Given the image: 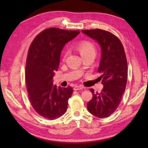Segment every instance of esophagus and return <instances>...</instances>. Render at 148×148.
<instances>
[{"label": "esophagus", "instance_id": "1", "mask_svg": "<svg viewBox=\"0 0 148 148\" xmlns=\"http://www.w3.org/2000/svg\"><path fill=\"white\" fill-rule=\"evenodd\" d=\"M83 88V86H75L74 88V90H82Z\"/></svg>", "mask_w": 148, "mask_h": 148}]
</instances>
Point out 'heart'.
Wrapping results in <instances>:
<instances>
[{"label":"heart","instance_id":"1","mask_svg":"<svg viewBox=\"0 0 148 148\" xmlns=\"http://www.w3.org/2000/svg\"><path fill=\"white\" fill-rule=\"evenodd\" d=\"M76 49L79 52L82 58L88 56H95L96 49L95 47L92 42L88 41H83L78 44L76 46ZM68 54L67 52L65 53L64 59L65 58Z\"/></svg>","mask_w":148,"mask_h":148}]
</instances>
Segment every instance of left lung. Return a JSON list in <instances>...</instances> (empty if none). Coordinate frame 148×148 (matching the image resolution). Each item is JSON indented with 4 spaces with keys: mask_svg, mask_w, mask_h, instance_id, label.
<instances>
[{
    "mask_svg": "<svg viewBox=\"0 0 148 148\" xmlns=\"http://www.w3.org/2000/svg\"><path fill=\"white\" fill-rule=\"evenodd\" d=\"M82 32L98 42L101 57L98 72L103 88L100 93H94L87 103V109L93 116L107 118L117 109L123 94L127 81V61L123 46L114 34L108 31L93 29Z\"/></svg>",
    "mask_w": 148,
    "mask_h": 148,
    "instance_id": "8db88e82",
    "label": "left lung"
}]
</instances>
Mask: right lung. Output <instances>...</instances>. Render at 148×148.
Here are the masks:
<instances>
[{"label": "right lung", "instance_id": "obj_1", "mask_svg": "<svg viewBox=\"0 0 148 148\" xmlns=\"http://www.w3.org/2000/svg\"><path fill=\"white\" fill-rule=\"evenodd\" d=\"M79 34V31L49 28L37 36L30 46L25 68L27 90L33 108L45 118H58L67 109L73 90L54 85L53 78L65 44Z\"/></svg>", "mask_w": 148, "mask_h": 148}]
</instances>
